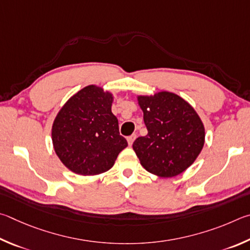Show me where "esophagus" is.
<instances>
[{"label":"esophagus","instance_id":"34e87169","mask_svg":"<svg viewBox=\"0 0 250 250\" xmlns=\"http://www.w3.org/2000/svg\"><path fill=\"white\" fill-rule=\"evenodd\" d=\"M135 139H136V135H135V134L130 135V136L127 137V142H128V145H129V146L133 145V143H134Z\"/></svg>","mask_w":250,"mask_h":250}]
</instances>
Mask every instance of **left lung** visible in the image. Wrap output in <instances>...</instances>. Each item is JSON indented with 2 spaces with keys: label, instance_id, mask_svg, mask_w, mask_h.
<instances>
[{
  "label": "left lung",
  "instance_id": "8db88e82",
  "mask_svg": "<svg viewBox=\"0 0 250 250\" xmlns=\"http://www.w3.org/2000/svg\"><path fill=\"white\" fill-rule=\"evenodd\" d=\"M138 103L148 130L133 144L139 161L147 171L159 177L178 176L202 150V121L189 103L170 92L138 96Z\"/></svg>",
  "mask_w": 250,
  "mask_h": 250
}]
</instances>
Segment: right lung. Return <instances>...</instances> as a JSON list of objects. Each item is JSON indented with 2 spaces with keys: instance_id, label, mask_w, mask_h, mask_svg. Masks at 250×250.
Here are the masks:
<instances>
[{
  "instance_id": "right-lung-1",
  "label": "right lung",
  "mask_w": 250,
  "mask_h": 250,
  "mask_svg": "<svg viewBox=\"0 0 250 250\" xmlns=\"http://www.w3.org/2000/svg\"><path fill=\"white\" fill-rule=\"evenodd\" d=\"M112 102L111 93L89 85L70 98L57 115L52 144L59 159L74 173L94 176L107 171L127 147L111 111Z\"/></svg>"
}]
</instances>
